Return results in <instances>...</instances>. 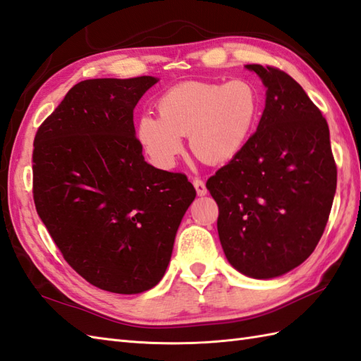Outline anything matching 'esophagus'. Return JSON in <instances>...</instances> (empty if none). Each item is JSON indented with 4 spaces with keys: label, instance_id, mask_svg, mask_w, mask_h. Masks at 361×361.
I'll return each instance as SVG.
<instances>
[{
    "label": "esophagus",
    "instance_id": "esophagus-1",
    "mask_svg": "<svg viewBox=\"0 0 361 361\" xmlns=\"http://www.w3.org/2000/svg\"><path fill=\"white\" fill-rule=\"evenodd\" d=\"M192 185H194V188H195V190H197V195L203 197V195H206V192H208V189H206L204 183H203L200 178H194V180H192Z\"/></svg>",
    "mask_w": 361,
    "mask_h": 361
}]
</instances>
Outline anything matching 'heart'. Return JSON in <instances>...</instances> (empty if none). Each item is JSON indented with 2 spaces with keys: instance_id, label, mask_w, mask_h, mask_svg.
Returning a JSON list of instances; mask_svg holds the SVG:
<instances>
[{
  "instance_id": "1",
  "label": "heart",
  "mask_w": 361,
  "mask_h": 361,
  "mask_svg": "<svg viewBox=\"0 0 361 361\" xmlns=\"http://www.w3.org/2000/svg\"><path fill=\"white\" fill-rule=\"evenodd\" d=\"M159 116L142 114L136 137L152 163L171 169L183 152L181 136L206 164L234 159L247 145L259 118V94L245 79L226 83L185 82L159 97Z\"/></svg>"
}]
</instances>
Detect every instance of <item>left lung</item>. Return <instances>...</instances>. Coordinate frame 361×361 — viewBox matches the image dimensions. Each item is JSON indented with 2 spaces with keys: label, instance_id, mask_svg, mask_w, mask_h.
Returning <instances> with one entry per match:
<instances>
[{
  "label": "left lung",
  "instance_id": "8db88e82",
  "mask_svg": "<svg viewBox=\"0 0 361 361\" xmlns=\"http://www.w3.org/2000/svg\"><path fill=\"white\" fill-rule=\"evenodd\" d=\"M267 88L257 130L206 181L219 204L228 262L273 279L307 259L324 233L336 189L329 126L299 83L278 68L247 65Z\"/></svg>",
  "mask_w": 361,
  "mask_h": 361
}]
</instances>
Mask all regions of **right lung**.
Returning a JSON list of instances; mask_svg holds the SVG:
<instances>
[{
  "mask_svg": "<svg viewBox=\"0 0 361 361\" xmlns=\"http://www.w3.org/2000/svg\"><path fill=\"white\" fill-rule=\"evenodd\" d=\"M157 82H79L34 140L38 216L73 270L111 293L157 286L195 198L185 173L145 163L135 136V106Z\"/></svg>",
  "mask_w": 361,
  "mask_h": 361,
  "instance_id": "right-lung-1",
  "label": "right lung"
}]
</instances>
